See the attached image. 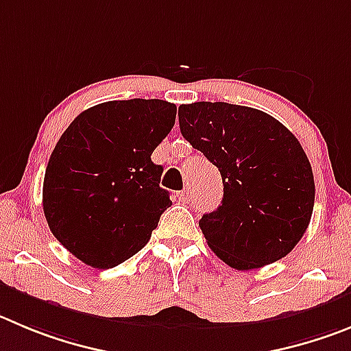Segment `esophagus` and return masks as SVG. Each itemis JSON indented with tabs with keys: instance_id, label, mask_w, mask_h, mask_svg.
Listing matches in <instances>:
<instances>
[{
	"instance_id": "obj_1",
	"label": "esophagus",
	"mask_w": 351,
	"mask_h": 351,
	"mask_svg": "<svg viewBox=\"0 0 351 351\" xmlns=\"http://www.w3.org/2000/svg\"><path fill=\"white\" fill-rule=\"evenodd\" d=\"M178 199L182 202H191L192 201V192L189 189H183L182 192H178Z\"/></svg>"
}]
</instances>
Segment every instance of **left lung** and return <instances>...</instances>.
I'll use <instances>...</instances> for the list:
<instances>
[{"mask_svg":"<svg viewBox=\"0 0 351 351\" xmlns=\"http://www.w3.org/2000/svg\"><path fill=\"white\" fill-rule=\"evenodd\" d=\"M180 131L220 171L223 199L199 220L216 256L235 270L280 260L306 232L315 202L310 160L282 123L244 106L195 101Z\"/></svg>","mask_w":351,"mask_h":351,"instance_id":"obj_1","label":"left lung"}]
</instances>
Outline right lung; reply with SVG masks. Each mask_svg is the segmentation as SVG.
I'll return each instance as SVG.
<instances>
[{"instance_id":"obj_1","label":"right lung","mask_w":351,"mask_h":351,"mask_svg":"<svg viewBox=\"0 0 351 351\" xmlns=\"http://www.w3.org/2000/svg\"><path fill=\"white\" fill-rule=\"evenodd\" d=\"M176 106L112 100L69 124L48 160L43 211L57 241L93 268H112L149 242L171 206L162 166L150 156L166 138Z\"/></svg>"}]
</instances>
